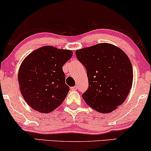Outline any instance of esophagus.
I'll list each match as a JSON object with an SVG mask.
<instances>
[{"label": "esophagus", "instance_id": "obj_1", "mask_svg": "<svg viewBox=\"0 0 151 151\" xmlns=\"http://www.w3.org/2000/svg\"><path fill=\"white\" fill-rule=\"evenodd\" d=\"M78 89V88H77V86H75V87H72V88H70V90H76Z\"/></svg>", "mask_w": 151, "mask_h": 151}]
</instances>
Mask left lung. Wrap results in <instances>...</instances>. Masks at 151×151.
<instances>
[{
  "label": "left lung",
  "mask_w": 151,
  "mask_h": 151,
  "mask_svg": "<svg viewBox=\"0 0 151 151\" xmlns=\"http://www.w3.org/2000/svg\"><path fill=\"white\" fill-rule=\"evenodd\" d=\"M75 54L87 70L89 86L82 94L87 105L103 114L122 105L133 83V68L127 55L107 43L78 50Z\"/></svg>",
  "instance_id": "left-lung-1"
}]
</instances>
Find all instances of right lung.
I'll return each mask as SVG.
<instances>
[{"instance_id": "obj_1", "label": "right lung", "mask_w": 151, "mask_h": 151, "mask_svg": "<svg viewBox=\"0 0 151 151\" xmlns=\"http://www.w3.org/2000/svg\"><path fill=\"white\" fill-rule=\"evenodd\" d=\"M73 54L71 50L47 46L34 50L22 61L19 86L25 101L33 109L47 114L64 101L70 89L62 67Z\"/></svg>"}]
</instances>
